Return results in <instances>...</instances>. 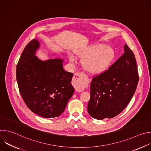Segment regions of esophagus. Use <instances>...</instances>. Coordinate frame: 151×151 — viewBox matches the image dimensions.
I'll use <instances>...</instances> for the list:
<instances>
[{
    "label": "esophagus",
    "mask_w": 151,
    "mask_h": 151,
    "mask_svg": "<svg viewBox=\"0 0 151 151\" xmlns=\"http://www.w3.org/2000/svg\"><path fill=\"white\" fill-rule=\"evenodd\" d=\"M73 85L78 91H82L84 90V78L82 73H75L73 78Z\"/></svg>",
    "instance_id": "esophagus-1"
}]
</instances>
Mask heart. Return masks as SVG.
Returning <instances> with one entry per match:
<instances>
[{"label": "heart", "mask_w": 151, "mask_h": 151, "mask_svg": "<svg viewBox=\"0 0 151 151\" xmlns=\"http://www.w3.org/2000/svg\"><path fill=\"white\" fill-rule=\"evenodd\" d=\"M75 54L82 58L85 70L93 75L101 74L108 69L116 58L113 48L104 44H96L78 50ZM76 58L73 54L69 55V60L74 63Z\"/></svg>", "instance_id": "obj_1"}]
</instances>
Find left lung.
<instances>
[{"instance_id": "left-lung-1", "label": "left lung", "mask_w": 151, "mask_h": 151, "mask_svg": "<svg viewBox=\"0 0 151 151\" xmlns=\"http://www.w3.org/2000/svg\"><path fill=\"white\" fill-rule=\"evenodd\" d=\"M124 53L108 70L95 76L90 84V115L101 120L119 114L132 100L139 76L133 51L125 44Z\"/></svg>"}]
</instances>
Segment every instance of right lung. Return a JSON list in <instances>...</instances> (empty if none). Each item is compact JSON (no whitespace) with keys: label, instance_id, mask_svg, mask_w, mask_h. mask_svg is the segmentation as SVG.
Returning a JSON list of instances; mask_svg holds the SVG:
<instances>
[{"label":"right lung","instance_id":"1","mask_svg":"<svg viewBox=\"0 0 151 151\" xmlns=\"http://www.w3.org/2000/svg\"><path fill=\"white\" fill-rule=\"evenodd\" d=\"M40 45L37 39H33L21 54L16 69L18 88L33 113L45 118L57 117L74 93L73 75L63 69V59L43 61L36 57Z\"/></svg>","mask_w":151,"mask_h":151}]
</instances>
